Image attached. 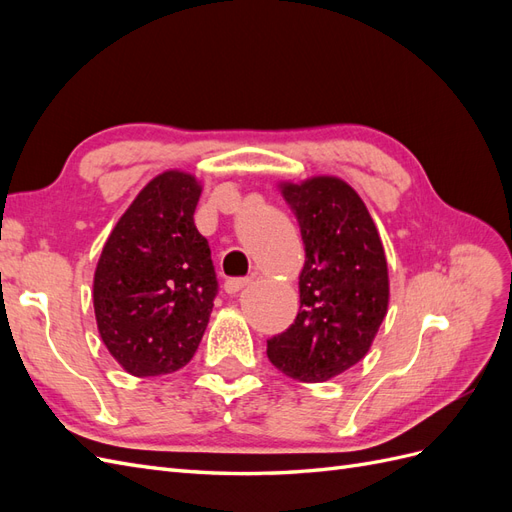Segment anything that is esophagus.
I'll use <instances>...</instances> for the list:
<instances>
[{
    "mask_svg": "<svg viewBox=\"0 0 512 512\" xmlns=\"http://www.w3.org/2000/svg\"><path fill=\"white\" fill-rule=\"evenodd\" d=\"M250 282H252L250 277H243V280H241V277H237V280H226V282H224V290H226L228 294H237L239 290H243Z\"/></svg>",
    "mask_w": 512,
    "mask_h": 512,
    "instance_id": "1",
    "label": "esophagus"
}]
</instances>
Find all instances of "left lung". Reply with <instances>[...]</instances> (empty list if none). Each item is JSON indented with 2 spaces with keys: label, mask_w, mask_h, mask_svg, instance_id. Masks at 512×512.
Listing matches in <instances>:
<instances>
[{
  "label": "left lung",
  "mask_w": 512,
  "mask_h": 512,
  "mask_svg": "<svg viewBox=\"0 0 512 512\" xmlns=\"http://www.w3.org/2000/svg\"><path fill=\"white\" fill-rule=\"evenodd\" d=\"M301 228L305 265L294 324L267 342L269 361L299 382H327L365 359L389 312V267L378 228L354 192L331 175L280 181Z\"/></svg>",
  "instance_id": "left-lung-1"
}]
</instances>
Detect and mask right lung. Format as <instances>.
<instances>
[{"label": "right lung", "instance_id": "right-lung-1", "mask_svg": "<svg viewBox=\"0 0 512 512\" xmlns=\"http://www.w3.org/2000/svg\"><path fill=\"white\" fill-rule=\"evenodd\" d=\"M200 192L194 175L164 170L138 192L102 247L94 273L98 331L132 376L185 367L207 329L218 280L209 243L194 226Z\"/></svg>", "mask_w": 512, "mask_h": 512}]
</instances>
